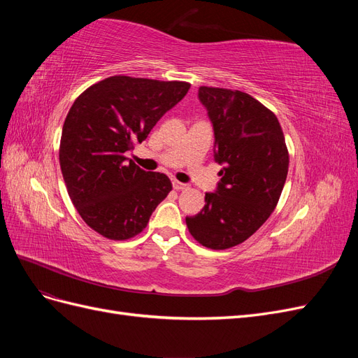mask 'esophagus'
<instances>
[{
    "mask_svg": "<svg viewBox=\"0 0 358 358\" xmlns=\"http://www.w3.org/2000/svg\"><path fill=\"white\" fill-rule=\"evenodd\" d=\"M173 188H175L176 191H182V189H188V185L187 183L179 182V180H173Z\"/></svg>",
    "mask_w": 358,
    "mask_h": 358,
    "instance_id": "obj_1",
    "label": "esophagus"
}]
</instances>
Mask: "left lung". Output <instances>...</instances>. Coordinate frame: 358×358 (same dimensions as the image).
<instances>
[{
	"label": "left lung",
	"mask_w": 358,
	"mask_h": 358,
	"mask_svg": "<svg viewBox=\"0 0 358 358\" xmlns=\"http://www.w3.org/2000/svg\"><path fill=\"white\" fill-rule=\"evenodd\" d=\"M215 131V161L222 164L216 192L206 194L187 227L200 245L229 249L262 227L284 189L289 155L276 115L237 90L200 86Z\"/></svg>",
	"instance_id": "1"
}]
</instances>
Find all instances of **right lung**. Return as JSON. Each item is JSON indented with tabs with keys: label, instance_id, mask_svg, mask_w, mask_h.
I'll return each mask as SVG.
<instances>
[{
	"label": "right lung",
	"instance_id": "1",
	"mask_svg": "<svg viewBox=\"0 0 358 358\" xmlns=\"http://www.w3.org/2000/svg\"><path fill=\"white\" fill-rule=\"evenodd\" d=\"M117 74L85 90L70 107L59 143V166L73 204L94 231L110 241L142 233L171 191L164 173H150L125 157L189 90Z\"/></svg>",
	"mask_w": 358,
	"mask_h": 358
}]
</instances>
